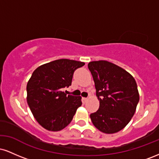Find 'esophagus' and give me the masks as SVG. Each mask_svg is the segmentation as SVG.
Listing matches in <instances>:
<instances>
[{"mask_svg":"<svg viewBox=\"0 0 159 159\" xmlns=\"http://www.w3.org/2000/svg\"><path fill=\"white\" fill-rule=\"evenodd\" d=\"M87 100H88V98H85V97H83L81 98V101H82V103L83 104H85L86 102H87Z\"/></svg>","mask_w":159,"mask_h":159,"instance_id":"obj_1","label":"esophagus"}]
</instances>
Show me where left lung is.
I'll use <instances>...</instances> for the list:
<instances>
[{
	"instance_id": "8db88e82",
	"label": "left lung",
	"mask_w": 159,
	"mask_h": 159,
	"mask_svg": "<svg viewBox=\"0 0 159 159\" xmlns=\"http://www.w3.org/2000/svg\"><path fill=\"white\" fill-rule=\"evenodd\" d=\"M99 100V108L90 114L95 127L106 134L122 130L134 114L139 102L134 78L121 67L106 61L88 63Z\"/></svg>"
}]
</instances>
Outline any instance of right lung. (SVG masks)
I'll return each mask as SVG.
<instances>
[{
	"mask_svg": "<svg viewBox=\"0 0 159 159\" xmlns=\"http://www.w3.org/2000/svg\"><path fill=\"white\" fill-rule=\"evenodd\" d=\"M84 64L60 59L40 66L33 72L27 84V102L36 121L47 130L64 129L81 105V96L67 95L63 90L72 84L75 71Z\"/></svg>",
	"mask_w": 159,
	"mask_h": 159,
	"instance_id": "add662e5",
	"label": "right lung"
}]
</instances>
